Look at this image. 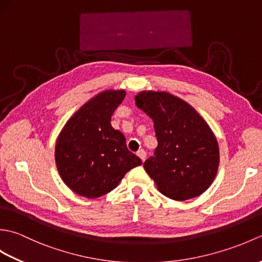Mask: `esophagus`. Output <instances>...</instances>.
<instances>
[{"mask_svg":"<svg viewBox=\"0 0 262 262\" xmlns=\"http://www.w3.org/2000/svg\"><path fill=\"white\" fill-rule=\"evenodd\" d=\"M137 157L140 158L144 162V161H145V159H146V152L144 151V149H140V151L137 152Z\"/></svg>","mask_w":262,"mask_h":262,"instance_id":"obj_1","label":"esophagus"}]
</instances>
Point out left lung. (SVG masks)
<instances>
[{"instance_id": "8db88e82", "label": "left lung", "mask_w": 262, "mask_h": 262, "mask_svg": "<svg viewBox=\"0 0 262 262\" xmlns=\"http://www.w3.org/2000/svg\"><path fill=\"white\" fill-rule=\"evenodd\" d=\"M137 108L154 122L158 147L144 169L158 190L178 202L198 197L213 183L220 164L214 133L196 109L165 91H141Z\"/></svg>"}]
</instances>
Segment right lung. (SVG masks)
<instances>
[{"mask_svg": "<svg viewBox=\"0 0 262 262\" xmlns=\"http://www.w3.org/2000/svg\"><path fill=\"white\" fill-rule=\"evenodd\" d=\"M125 90H105L86 101L63 127L55 162L64 183L85 198H98L118 186L128 171L142 164L128 151L126 138L111 126V116Z\"/></svg>", "mask_w": 262, "mask_h": 262, "instance_id": "right-lung-1", "label": "right lung"}]
</instances>
